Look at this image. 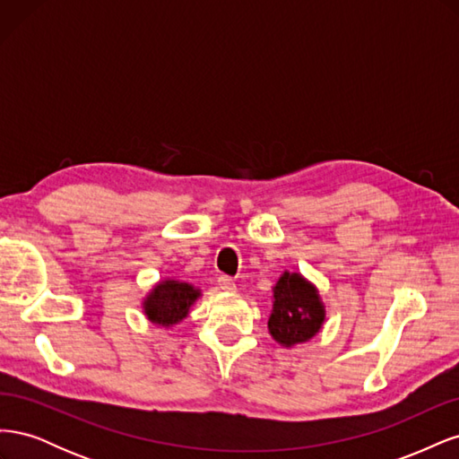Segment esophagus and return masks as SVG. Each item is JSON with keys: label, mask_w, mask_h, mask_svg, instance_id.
<instances>
[{"label": "esophagus", "mask_w": 459, "mask_h": 459, "mask_svg": "<svg viewBox=\"0 0 459 459\" xmlns=\"http://www.w3.org/2000/svg\"><path fill=\"white\" fill-rule=\"evenodd\" d=\"M218 285H220L221 290H226V293H233V290H235V281L228 275L218 277Z\"/></svg>", "instance_id": "34e87169"}]
</instances>
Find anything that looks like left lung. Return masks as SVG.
I'll use <instances>...</instances> for the list:
<instances>
[{
  "instance_id": "1",
  "label": "left lung",
  "mask_w": 459,
  "mask_h": 459,
  "mask_svg": "<svg viewBox=\"0 0 459 459\" xmlns=\"http://www.w3.org/2000/svg\"><path fill=\"white\" fill-rule=\"evenodd\" d=\"M273 308L268 331L285 349L316 337L325 322V307L319 290L297 272H283L273 287Z\"/></svg>"
}]
</instances>
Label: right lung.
<instances>
[{"label":"right lung","mask_w":459,"mask_h":459,"mask_svg":"<svg viewBox=\"0 0 459 459\" xmlns=\"http://www.w3.org/2000/svg\"><path fill=\"white\" fill-rule=\"evenodd\" d=\"M199 297L201 289L169 277L159 281L143 299V314L151 324L169 329L187 317Z\"/></svg>","instance_id":"add662e5"}]
</instances>
